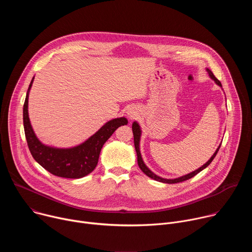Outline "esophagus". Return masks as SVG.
<instances>
[{
	"instance_id": "obj_1",
	"label": "esophagus",
	"mask_w": 252,
	"mask_h": 252,
	"mask_svg": "<svg viewBox=\"0 0 252 252\" xmlns=\"http://www.w3.org/2000/svg\"><path fill=\"white\" fill-rule=\"evenodd\" d=\"M126 115H127V117H128L129 119H134V118L137 116V113H136L134 110L129 109V110L126 112Z\"/></svg>"
}]
</instances>
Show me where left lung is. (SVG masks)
Masks as SVG:
<instances>
[{
  "label": "left lung",
  "mask_w": 252,
  "mask_h": 252,
  "mask_svg": "<svg viewBox=\"0 0 252 252\" xmlns=\"http://www.w3.org/2000/svg\"><path fill=\"white\" fill-rule=\"evenodd\" d=\"M206 71H207V74H208L209 78H210L211 80H213V81L215 82V84H217L218 86H220V87L222 88L221 83H220L217 78L214 77V75L212 74V71H211L209 68H207V67H206ZM131 127H132V133H133L134 148H135V152H136V156H137V163H138L139 168L141 169V171H142L143 173L147 174L149 177L155 179V181H157V182L163 183V184H177V183H182V182L188 181V179L193 177L194 175H196L198 172H200L201 170H203L205 167H207V166L210 164V162L213 160V158H215V156H217V154H218V152H219V150H220V146H221V143H220V147L217 149V151H215V153L212 155V157H211L202 166H200L199 168L195 169L194 171H192V172H190V173H188V174H186V175H183V176H179V177H177V178H163V177H160V176L157 175L156 173H154V172L146 165V163L143 162V159H142L141 154H140V148H139L140 136H141V128H140V126H139V125H138L137 122H133Z\"/></svg>",
  "instance_id": "1"
}]
</instances>
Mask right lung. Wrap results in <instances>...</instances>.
<instances>
[{"mask_svg":"<svg viewBox=\"0 0 252 252\" xmlns=\"http://www.w3.org/2000/svg\"><path fill=\"white\" fill-rule=\"evenodd\" d=\"M34 77L29 86L23 110L24 128L29 150L40 165L54 175L65 178H81L91 173L96 166L104 142L121 126L127 125L124 117L105 123L94 134L73 148H55L44 145L35 135L29 118V94Z\"/></svg>","mask_w":252,"mask_h":252,"instance_id":"add662e5","label":"right lung"}]
</instances>
